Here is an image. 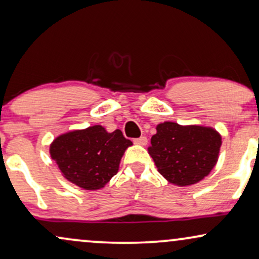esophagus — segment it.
I'll return each instance as SVG.
<instances>
[{"label":"esophagus","instance_id":"esophagus-1","mask_svg":"<svg viewBox=\"0 0 259 259\" xmlns=\"http://www.w3.org/2000/svg\"><path fill=\"white\" fill-rule=\"evenodd\" d=\"M147 142H148V140H147L146 136H141V137H139V139L134 140V143H135V145H139V146H146Z\"/></svg>","mask_w":259,"mask_h":259}]
</instances>
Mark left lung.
<instances>
[{
  "label": "left lung",
  "mask_w": 259,
  "mask_h": 259,
  "mask_svg": "<svg viewBox=\"0 0 259 259\" xmlns=\"http://www.w3.org/2000/svg\"><path fill=\"white\" fill-rule=\"evenodd\" d=\"M221 140L210 126L163 122L156 125L148 153L163 178L171 184L188 186L211 172L218 162Z\"/></svg>",
  "instance_id": "obj_1"
}]
</instances>
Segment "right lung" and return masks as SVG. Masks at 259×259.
Masks as SVG:
<instances>
[{
	"mask_svg": "<svg viewBox=\"0 0 259 259\" xmlns=\"http://www.w3.org/2000/svg\"><path fill=\"white\" fill-rule=\"evenodd\" d=\"M133 145L119 129L101 125L62 134L50 145V155L65 179L84 190H99L118 172L127 147Z\"/></svg>",
	"mask_w": 259,
	"mask_h": 259,
	"instance_id": "right-lung-1",
	"label": "right lung"
}]
</instances>
